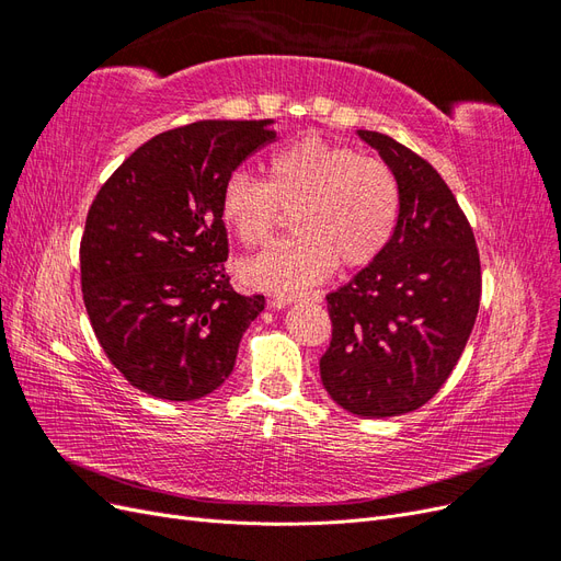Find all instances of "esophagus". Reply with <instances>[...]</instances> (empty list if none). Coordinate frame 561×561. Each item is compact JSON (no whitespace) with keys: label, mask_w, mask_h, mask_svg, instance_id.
Returning a JSON list of instances; mask_svg holds the SVG:
<instances>
[{"label":"esophagus","mask_w":561,"mask_h":561,"mask_svg":"<svg viewBox=\"0 0 561 561\" xmlns=\"http://www.w3.org/2000/svg\"><path fill=\"white\" fill-rule=\"evenodd\" d=\"M301 297L299 295H278V297H271L268 299V304H271V307H285V304H293V301H299ZM307 299H313V301H320V295H307Z\"/></svg>","instance_id":"esophagus-1"}]
</instances>
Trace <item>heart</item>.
Returning <instances> with one entry per match:
<instances>
[{
  "instance_id": "1",
  "label": "heart",
  "mask_w": 561,
  "mask_h": 561,
  "mask_svg": "<svg viewBox=\"0 0 561 561\" xmlns=\"http://www.w3.org/2000/svg\"><path fill=\"white\" fill-rule=\"evenodd\" d=\"M400 182L386 161L358 149L304 138L276 149L266 180L245 171L227 178L222 217L248 245H260L295 213V239L268 245L243 264L260 290L295 295L325 280L342 260L348 268L375 262L398 229Z\"/></svg>"
}]
</instances>
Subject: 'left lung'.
<instances>
[{
    "mask_svg": "<svg viewBox=\"0 0 561 561\" xmlns=\"http://www.w3.org/2000/svg\"><path fill=\"white\" fill-rule=\"evenodd\" d=\"M393 168L402 208L379 257L328 295L322 386L346 412H414L449 379L480 311L474 233L435 168L390 135L358 130Z\"/></svg>",
    "mask_w": 561,
    "mask_h": 561,
    "instance_id": "8db88e82",
    "label": "left lung"
}]
</instances>
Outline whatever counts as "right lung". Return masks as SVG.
I'll list each match as a JSON object with an SVG mask.
<instances>
[{"label":"right lung","mask_w":561,"mask_h":561,"mask_svg":"<svg viewBox=\"0 0 561 561\" xmlns=\"http://www.w3.org/2000/svg\"><path fill=\"white\" fill-rule=\"evenodd\" d=\"M260 122H196L159 133L116 168L83 227L81 293L110 363L145 393L196 400L231 375L264 309L225 262L227 178L276 133Z\"/></svg>","instance_id":"1"}]
</instances>
